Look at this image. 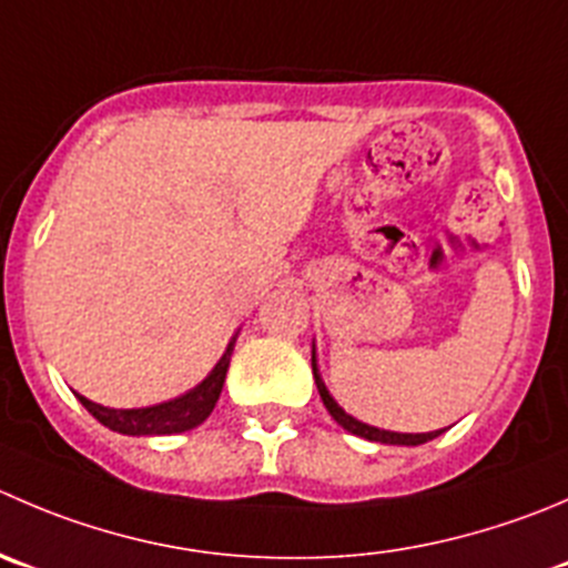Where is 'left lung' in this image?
I'll use <instances>...</instances> for the list:
<instances>
[{
    "mask_svg": "<svg viewBox=\"0 0 568 568\" xmlns=\"http://www.w3.org/2000/svg\"><path fill=\"white\" fill-rule=\"evenodd\" d=\"M311 363H313V377H316V388H318V396H322L324 407H327L329 416H333L335 422H338L346 433H352V436H361V438H366V442H377V444H394V447H418V444L433 442V438L442 436V433H444V430H433V433H394V430H379V427H372V424H366V422H361V418L349 416V413H346L344 407H341L338 402L333 399V394H329L327 385H324L322 374H318L316 344H313Z\"/></svg>",
    "mask_w": 568,
    "mask_h": 568,
    "instance_id": "1",
    "label": "left lung"
}]
</instances>
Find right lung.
I'll return each mask as SVG.
<instances>
[{"mask_svg":"<svg viewBox=\"0 0 568 568\" xmlns=\"http://www.w3.org/2000/svg\"><path fill=\"white\" fill-rule=\"evenodd\" d=\"M235 338H239V333L230 338L227 349L219 357L216 366L211 368V374L200 385H194L185 394L174 396V399L146 407H104L85 399L82 394H77V399L85 405V410L97 422H102L113 433H121V436H172V433L194 430V427H200L211 416L213 407H216L219 394L224 388V377H227L230 357H233L235 349Z\"/></svg>","mask_w":568,"mask_h":568,"instance_id":"add662e5","label":"right lung"}]
</instances>
